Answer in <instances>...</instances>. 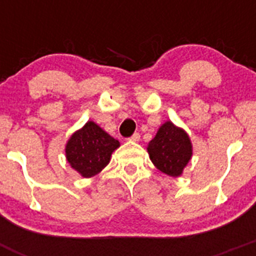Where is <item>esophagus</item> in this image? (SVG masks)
<instances>
[{
    "mask_svg": "<svg viewBox=\"0 0 256 256\" xmlns=\"http://www.w3.org/2000/svg\"><path fill=\"white\" fill-rule=\"evenodd\" d=\"M140 138H141V134H140L138 132H136V133H133L132 136H130V141L137 142V141H140Z\"/></svg>",
    "mask_w": 256,
    "mask_h": 256,
    "instance_id": "34e87169",
    "label": "esophagus"
}]
</instances>
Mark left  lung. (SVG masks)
I'll return each instance as SVG.
<instances>
[{"instance_id":"left-lung-1","label":"left lung","mask_w":256,"mask_h":256,"mask_svg":"<svg viewBox=\"0 0 256 256\" xmlns=\"http://www.w3.org/2000/svg\"><path fill=\"white\" fill-rule=\"evenodd\" d=\"M150 159L162 173L178 177L192 156V146L184 130L166 122L148 144Z\"/></svg>"}]
</instances>
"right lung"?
Listing matches in <instances>:
<instances>
[{
	"instance_id": "1",
	"label": "right lung",
	"mask_w": 256,
	"mask_h": 256,
	"mask_svg": "<svg viewBox=\"0 0 256 256\" xmlns=\"http://www.w3.org/2000/svg\"><path fill=\"white\" fill-rule=\"evenodd\" d=\"M118 148V140L112 138L94 122H88L82 130L70 137L65 151L72 168L88 178L105 168L112 152Z\"/></svg>"
}]
</instances>
